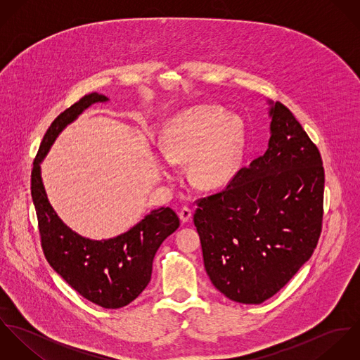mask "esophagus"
<instances>
[{
	"label": "esophagus",
	"instance_id": "esophagus-1",
	"mask_svg": "<svg viewBox=\"0 0 360 360\" xmlns=\"http://www.w3.org/2000/svg\"><path fill=\"white\" fill-rule=\"evenodd\" d=\"M191 216H193V213H191V210L188 207H183V209L179 210V217H180V220L183 223H187L191 219Z\"/></svg>",
	"mask_w": 360,
	"mask_h": 360
}]
</instances>
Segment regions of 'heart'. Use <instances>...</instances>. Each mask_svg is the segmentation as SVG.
<instances>
[{
    "label": "heart",
    "instance_id": "obj_1",
    "mask_svg": "<svg viewBox=\"0 0 360 360\" xmlns=\"http://www.w3.org/2000/svg\"><path fill=\"white\" fill-rule=\"evenodd\" d=\"M245 146L240 116L219 106L198 105L174 115L159 136V150L169 166H160L165 180L173 179L170 166L187 162V179L198 190L227 186L236 176Z\"/></svg>",
    "mask_w": 360,
    "mask_h": 360
}]
</instances>
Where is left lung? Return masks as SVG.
I'll return each instance as SVG.
<instances>
[{
  "label": "left lung",
  "mask_w": 360,
  "mask_h": 360,
  "mask_svg": "<svg viewBox=\"0 0 360 360\" xmlns=\"http://www.w3.org/2000/svg\"><path fill=\"white\" fill-rule=\"evenodd\" d=\"M266 103L264 154L224 191L201 200L194 214L212 284L240 304H262L278 292L311 257L321 231L320 153L287 106Z\"/></svg>",
  "instance_id": "1"
}]
</instances>
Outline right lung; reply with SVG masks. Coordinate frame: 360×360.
<instances>
[{
    "mask_svg": "<svg viewBox=\"0 0 360 360\" xmlns=\"http://www.w3.org/2000/svg\"><path fill=\"white\" fill-rule=\"evenodd\" d=\"M108 101L103 94L90 93L52 122L33 162L32 198L41 247L52 269L90 302L119 309L134 301L148 285L158 248L180 226L177 214L173 209L160 206L126 233L108 240H91L62 221L50 204L41 177V162L56 137L91 105Z\"/></svg>",
    "mask_w": 360,
    "mask_h": 360,
    "instance_id": "1",
    "label": "right lung"
}]
</instances>
